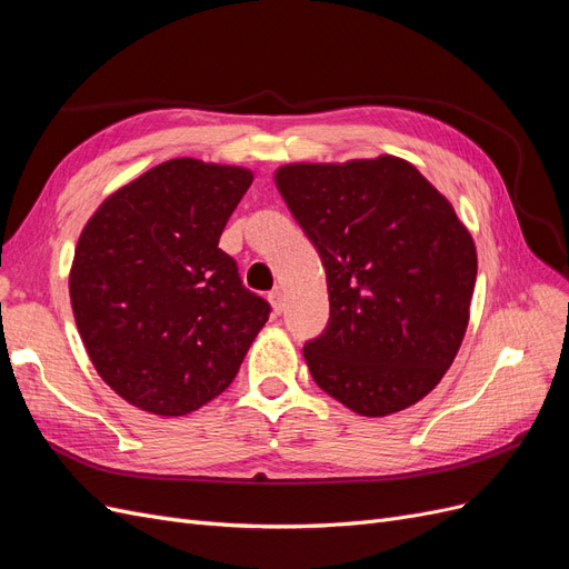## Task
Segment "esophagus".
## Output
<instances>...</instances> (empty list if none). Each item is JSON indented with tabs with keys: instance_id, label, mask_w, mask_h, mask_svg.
I'll list each match as a JSON object with an SVG mask.
<instances>
[{
	"instance_id": "34e87169",
	"label": "esophagus",
	"mask_w": 569,
	"mask_h": 569,
	"mask_svg": "<svg viewBox=\"0 0 569 569\" xmlns=\"http://www.w3.org/2000/svg\"><path fill=\"white\" fill-rule=\"evenodd\" d=\"M268 301H270V306H272V312H276V316H280V312L284 310V297H282V289H280V287H276L272 291H268Z\"/></svg>"
}]
</instances>
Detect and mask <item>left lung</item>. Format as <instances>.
I'll return each mask as SVG.
<instances>
[{"mask_svg":"<svg viewBox=\"0 0 569 569\" xmlns=\"http://www.w3.org/2000/svg\"><path fill=\"white\" fill-rule=\"evenodd\" d=\"M276 186L327 272L329 322L303 346L312 379L362 417L426 398L457 358L478 276L455 207L393 154L284 164Z\"/></svg>","mask_w":569,"mask_h":569,"instance_id":"obj_1","label":"left lung"}]
</instances>
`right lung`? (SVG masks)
Returning <instances> with one entry per match:
<instances>
[{
  "label": "right lung",
  "mask_w": 569,
  "mask_h": 569,
  "mask_svg": "<svg viewBox=\"0 0 569 569\" xmlns=\"http://www.w3.org/2000/svg\"><path fill=\"white\" fill-rule=\"evenodd\" d=\"M253 181L244 167L169 160L87 221L70 303L101 379L150 415L183 417L232 383L268 320L219 238Z\"/></svg>",
  "instance_id": "1"
}]
</instances>
